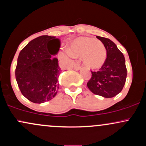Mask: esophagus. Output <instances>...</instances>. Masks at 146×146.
<instances>
[{
    "label": "esophagus",
    "instance_id": "34e87169",
    "mask_svg": "<svg viewBox=\"0 0 146 146\" xmlns=\"http://www.w3.org/2000/svg\"><path fill=\"white\" fill-rule=\"evenodd\" d=\"M73 68H74V70H75V71H78V70H80V68H81V67H80V66L77 64H75L74 67H73Z\"/></svg>",
    "mask_w": 146,
    "mask_h": 146
}]
</instances>
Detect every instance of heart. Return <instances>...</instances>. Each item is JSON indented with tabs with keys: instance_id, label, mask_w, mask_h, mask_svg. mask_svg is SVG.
Wrapping results in <instances>:
<instances>
[{
	"instance_id": "obj_1",
	"label": "heart",
	"mask_w": 146,
	"mask_h": 146,
	"mask_svg": "<svg viewBox=\"0 0 146 146\" xmlns=\"http://www.w3.org/2000/svg\"><path fill=\"white\" fill-rule=\"evenodd\" d=\"M69 54L72 58L82 56L85 66L93 69L100 68L106 59V49L102 42L90 37H80L73 42Z\"/></svg>"
}]
</instances>
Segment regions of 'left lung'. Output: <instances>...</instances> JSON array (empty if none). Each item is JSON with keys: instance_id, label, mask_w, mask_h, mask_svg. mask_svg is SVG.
<instances>
[{"instance_id": "8db88e82", "label": "left lung", "mask_w": 146, "mask_h": 146, "mask_svg": "<svg viewBox=\"0 0 146 146\" xmlns=\"http://www.w3.org/2000/svg\"><path fill=\"white\" fill-rule=\"evenodd\" d=\"M106 49V59L98 71H91L87 86L93 93L106 98L116 96L124 86L127 76L125 58L108 38L96 36Z\"/></svg>"}]
</instances>
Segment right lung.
<instances>
[{
  "label": "right lung",
  "mask_w": 146,
  "mask_h": 146,
  "mask_svg": "<svg viewBox=\"0 0 146 146\" xmlns=\"http://www.w3.org/2000/svg\"><path fill=\"white\" fill-rule=\"evenodd\" d=\"M51 39L57 42L53 50L48 47ZM60 47L58 38L41 36L29 42L20 52L15 72L16 79L22 94L29 101L44 103L56 95L62 70L58 60L52 55L57 54Z\"/></svg>",
  "instance_id": "right-lung-1"
}]
</instances>
